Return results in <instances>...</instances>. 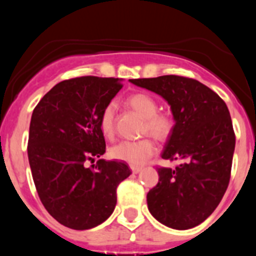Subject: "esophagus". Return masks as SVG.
Masks as SVG:
<instances>
[{
  "instance_id": "34e87169",
  "label": "esophagus",
  "mask_w": 256,
  "mask_h": 256,
  "mask_svg": "<svg viewBox=\"0 0 256 256\" xmlns=\"http://www.w3.org/2000/svg\"><path fill=\"white\" fill-rule=\"evenodd\" d=\"M142 170V167H136V166H131V171L134 172V174H138V172Z\"/></svg>"
}]
</instances>
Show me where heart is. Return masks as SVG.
<instances>
[{
    "instance_id": "b5f03b06",
    "label": "heart",
    "mask_w": 256,
    "mask_h": 256,
    "mask_svg": "<svg viewBox=\"0 0 256 256\" xmlns=\"http://www.w3.org/2000/svg\"><path fill=\"white\" fill-rule=\"evenodd\" d=\"M128 106L144 118L142 134L151 135L158 141H166L172 135L174 120L170 115L158 112V105L151 95L136 92L126 102ZM100 131L106 138L115 135V105L110 102L102 109L99 120ZM154 141L148 138L138 141H122L110 148V157L118 161L126 162L131 166L140 167L154 154Z\"/></svg>"
}]
</instances>
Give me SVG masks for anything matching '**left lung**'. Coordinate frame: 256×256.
Listing matches in <instances>:
<instances>
[{
    "mask_svg": "<svg viewBox=\"0 0 256 256\" xmlns=\"http://www.w3.org/2000/svg\"><path fill=\"white\" fill-rule=\"evenodd\" d=\"M161 95L176 121L162 158L180 161L174 170L158 167V183L147 193L148 210L164 226L193 228L218 207L228 188L236 134L226 102L192 78L162 76L130 79Z\"/></svg>",
    "mask_w": 256,
    "mask_h": 256,
    "instance_id": "obj_1",
    "label": "left lung"
}]
</instances>
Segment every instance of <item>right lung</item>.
I'll use <instances>...</instances> for the list:
<instances>
[{
	"label": "right lung",
	"instance_id": "1",
	"mask_svg": "<svg viewBox=\"0 0 256 256\" xmlns=\"http://www.w3.org/2000/svg\"><path fill=\"white\" fill-rule=\"evenodd\" d=\"M121 88L118 78L63 80L33 110L27 151L36 190L48 213L70 229L106 220L115 209L116 188L131 174L120 161L102 158L86 167L104 154L100 115Z\"/></svg>",
	"mask_w": 256,
	"mask_h": 256
}]
</instances>
